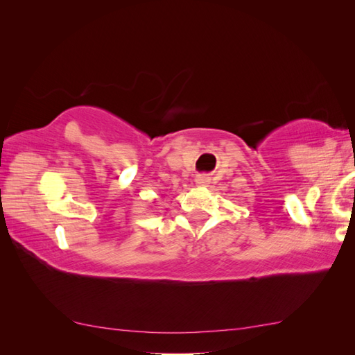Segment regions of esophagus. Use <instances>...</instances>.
Segmentation results:
<instances>
[{"instance_id":"obj_1","label":"esophagus","mask_w":355,"mask_h":355,"mask_svg":"<svg viewBox=\"0 0 355 355\" xmlns=\"http://www.w3.org/2000/svg\"><path fill=\"white\" fill-rule=\"evenodd\" d=\"M196 184H197L198 187H207V185L210 184V179H209L206 175H198V176L196 178Z\"/></svg>"}]
</instances>
